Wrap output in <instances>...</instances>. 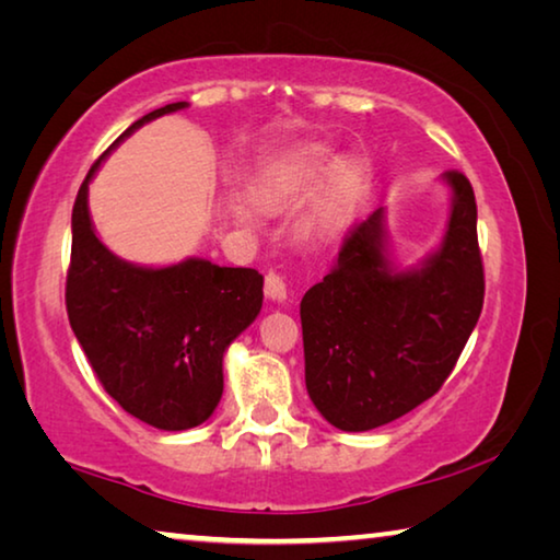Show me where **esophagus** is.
Returning <instances> with one entry per match:
<instances>
[{"instance_id":"esophagus-1","label":"esophagus","mask_w":560,"mask_h":560,"mask_svg":"<svg viewBox=\"0 0 560 560\" xmlns=\"http://www.w3.org/2000/svg\"><path fill=\"white\" fill-rule=\"evenodd\" d=\"M264 291H267V296L271 301H287V283H283V277L277 271H269L267 273V283H264Z\"/></svg>"}]
</instances>
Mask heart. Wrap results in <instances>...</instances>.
Listing matches in <instances>:
<instances>
[{"mask_svg": "<svg viewBox=\"0 0 560 560\" xmlns=\"http://www.w3.org/2000/svg\"><path fill=\"white\" fill-rule=\"evenodd\" d=\"M330 173V158L320 150H308V153L299 155L287 167L277 183H273L267 192L271 200H281V197H299L314 189L320 179ZM363 195V173L358 167L348 165L340 167L330 179L324 200L318 205L316 224L320 230H336L343 224L350 214H353L355 205Z\"/></svg>", "mask_w": 560, "mask_h": 560, "instance_id": "1", "label": "heart"}]
</instances>
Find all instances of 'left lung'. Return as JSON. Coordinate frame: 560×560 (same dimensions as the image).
Instances as JSON below:
<instances>
[{
	"instance_id": "8db88e82",
	"label": "left lung",
	"mask_w": 560,
	"mask_h": 560,
	"mask_svg": "<svg viewBox=\"0 0 560 560\" xmlns=\"http://www.w3.org/2000/svg\"><path fill=\"white\" fill-rule=\"evenodd\" d=\"M442 179L452 207L438 252L395 269L377 207L301 299L306 390L338 430H375L430 400L477 326L485 303L477 202L457 170Z\"/></svg>"
}]
</instances>
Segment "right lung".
Returning a JSON list of instances; mask_svg holds the SVG:
<instances>
[{
    "label": "right lung",
    "mask_w": 560,
    "mask_h": 560,
    "mask_svg": "<svg viewBox=\"0 0 560 560\" xmlns=\"http://www.w3.org/2000/svg\"><path fill=\"white\" fill-rule=\"evenodd\" d=\"M187 108L185 101L148 113L108 150L145 122ZM71 214L66 311L101 385L128 415L158 430L202 424L224 390V350L259 316L264 277L189 257L173 267H138L98 240L89 214V183Z\"/></svg>",
    "instance_id": "add662e5"
}]
</instances>
